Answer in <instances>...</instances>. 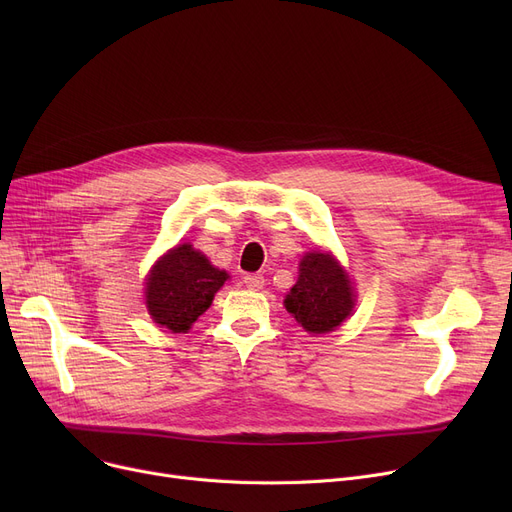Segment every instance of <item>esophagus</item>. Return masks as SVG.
Segmentation results:
<instances>
[{
	"mask_svg": "<svg viewBox=\"0 0 512 512\" xmlns=\"http://www.w3.org/2000/svg\"><path fill=\"white\" fill-rule=\"evenodd\" d=\"M242 282H245V286L251 290H259V288H263L265 278L261 274H247L245 278H242Z\"/></svg>",
	"mask_w": 512,
	"mask_h": 512,
	"instance_id": "34e87169",
	"label": "esophagus"
}]
</instances>
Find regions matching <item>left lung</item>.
I'll return each instance as SVG.
<instances>
[{
	"label": "left lung",
	"mask_w": 512,
	"mask_h": 512,
	"mask_svg": "<svg viewBox=\"0 0 512 512\" xmlns=\"http://www.w3.org/2000/svg\"><path fill=\"white\" fill-rule=\"evenodd\" d=\"M286 311L311 334H326L351 315L355 299L348 276L328 253H307L299 280L284 301Z\"/></svg>",
	"instance_id": "obj_1"
}]
</instances>
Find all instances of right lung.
<instances>
[{
    "label": "right lung",
    "mask_w": 512,
    "mask_h": 512,
    "mask_svg": "<svg viewBox=\"0 0 512 512\" xmlns=\"http://www.w3.org/2000/svg\"><path fill=\"white\" fill-rule=\"evenodd\" d=\"M228 274L213 267L191 245H180L161 257L147 280V307L155 324L186 332L203 315Z\"/></svg>",
    "instance_id": "obj_1"
}]
</instances>
